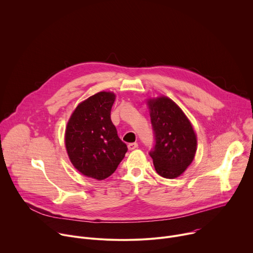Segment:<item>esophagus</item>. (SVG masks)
I'll return each mask as SVG.
<instances>
[{"mask_svg":"<svg viewBox=\"0 0 253 253\" xmlns=\"http://www.w3.org/2000/svg\"><path fill=\"white\" fill-rule=\"evenodd\" d=\"M138 147V144L136 143V142H134V143H129L128 144V149L129 150H134L135 148H137Z\"/></svg>","mask_w":253,"mask_h":253,"instance_id":"1","label":"esophagus"}]
</instances>
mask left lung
<instances>
[{"mask_svg": "<svg viewBox=\"0 0 253 253\" xmlns=\"http://www.w3.org/2000/svg\"><path fill=\"white\" fill-rule=\"evenodd\" d=\"M155 143L149 155L156 172L173 179L191 164L196 152V135L182 110L169 98L148 101Z\"/></svg>", "mask_w": 253, "mask_h": 253, "instance_id": "obj_1", "label": "left lung"}]
</instances>
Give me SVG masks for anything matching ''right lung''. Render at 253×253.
I'll use <instances>...</instances> for the list:
<instances>
[{
	"label": "right lung",
	"instance_id": "add662e5",
	"mask_svg": "<svg viewBox=\"0 0 253 253\" xmlns=\"http://www.w3.org/2000/svg\"><path fill=\"white\" fill-rule=\"evenodd\" d=\"M114 101L111 92L89 97L78 105L66 128V149L72 164L97 180L112 175L128 150L111 120Z\"/></svg>",
	"mask_w": 253,
	"mask_h": 253
}]
</instances>
